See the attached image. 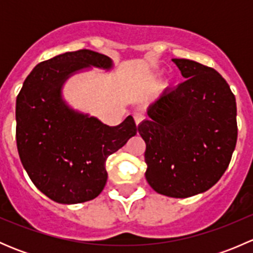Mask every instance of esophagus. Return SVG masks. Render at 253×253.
Returning a JSON list of instances; mask_svg holds the SVG:
<instances>
[{
    "label": "esophagus",
    "instance_id": "esophagus-1",
    "mask_svg": "<svg viewBox=\"0 0 253 253\" xmlns=\"http://www.w3.org/2000/svg\"><path fill=\"white\" fill-rule=\"evenodd\" d=\"M133 119H134V122H136V125L138 126V125L143 121V119H144V117H143L142 114H134Z\"/></svg>",
    "mask_w": 253,
    "mask_h": 253
}]
</instances>
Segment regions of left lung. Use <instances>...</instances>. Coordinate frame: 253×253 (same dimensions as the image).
<instances>
[{
  "instance_id": "obj_1",
  "label": "left lung",
  "mask_w": 253,
  "mask_h": 253,
  "mask_svg": "<svg viewBox=\"0 0 253 253\" xmlns=\"http://www.w3.org/2000/svg\"><path fill=\"white\" fill-rule=\"evenodd\" d=\"M172 62L186 81L148 106L138 132L150 187L187 198L209 190L228 169L237 139L236 100L213 68L186 58Z\"/></svg>"
}]
</instances>
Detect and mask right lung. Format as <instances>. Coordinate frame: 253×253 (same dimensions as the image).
Here are the masks:
<instances>
[{
  "label": "right lung",
  "instance_id": "1",
  "mask_svg": "<svg viewBox=\"0 0 253 253\" xmlns=\"http://www.w3.org/2000/svg\"><path fill=\"white\" fill-rule=\"evenodd\" d=\"M91 67L110 71L114 63L90 50L61 53L35 66L17 96L20 162L38 190L62 205L98 197L108 180V157L137 133L131 115L108 126L63 99L66 81Z\"/></svg>",
  "mask_w": 253,
  "mask_h": 253
}]
</instances>
